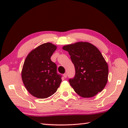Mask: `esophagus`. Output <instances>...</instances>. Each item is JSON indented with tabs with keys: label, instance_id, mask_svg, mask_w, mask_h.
Wrapping results in <instances>:
<instances>
[{
	"label": "esophagus",
	"instance_id": "34e87169",
	"mask_svg": "<svg viewBox=\"0 0 128 128\" xmlns=\"http://www.w3.org/2000/svg\"><path fill=\"white\" fill-rule=\"evenodd\" d=\"M63 76H64V78H66L67 77V75H66V74H63Z\"/></svg>",
	"mask_w": 128,
	"mask_h": 128
}]
</instances>
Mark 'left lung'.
<instances>
[{
	"label": "left lung",
	"mask_w": 128,
	"mask_h": 128,
	"mask_svg": "<svg viewBox=\"0 0 128 128\" xmlns=\"http://www.w3.org/2000/svg\"><path fill=\"white\" fill-rule=\"evenodd\" d=\"M75 69L69 82L74 91L84 98L94 96L104 88L108 81V66L102 54L91 43L79 42L64 46Z\"/></svg>",
	"instance_id": "8db88e82"
}]
</instances>
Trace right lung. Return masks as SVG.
I'll list each match as a JSON object with an SVG mask.
<instances>
[{"mask_svg":"<svg viewBox=\"0 0 128 128\" xmlns=\"http://www.w3.org/2000/svg\"><path fill=\"white\" fill-rule=\"evenodd\" d=\"M56 50V46L52 43H43L32 50L24 62L22 80L27 90L34 97H50L62 82V75L57 73L56 65L50 59Z\"/></svg>","mask_w":128,"mask_h":128,"instance_id":"right-lung-1","label":"right lung"}]
</instances>
